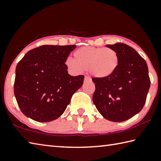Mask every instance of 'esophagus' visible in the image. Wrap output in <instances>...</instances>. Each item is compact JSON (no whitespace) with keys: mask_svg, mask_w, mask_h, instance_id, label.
<instances>
[{"mask_svg":"<svg viewBox=\"0 0 161 161\" xmlns=\"http://www.w3.org/2000/svg\"><path fill=\"white\" fill-rule=\"evenodd\" d=\"M84 80L85 81H91L92 79L91 77H89V76H85V79H84Z\"/></svg>","mask_w":161,"mask_h":161,"instance_id":"1","label":"esophagus"}]
</instances>
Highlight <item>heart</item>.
I'll return each mask as SVG.
<instances>
[{
  "label": "heart",
  "instance_id": "obj_1",
  "mask_svg": "<svg viewBox=\"0 0 161 161\" xmlns=\"http://www.w3.org/2000/svg\"><path fill=\"white\" fill-rule=\"evenodd\" d=\"M119 63V56L114 49L83 47L73 53V59L67 58L65 64L73 73L89 70L94 77L103 79L114 74Z\"/></svg>",
  "mask_w": 161,
  "mask_h": 161
}]
</instances>
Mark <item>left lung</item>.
Returning a JSON list of instances; mask_svg holds the SVG:
<instances>
[{"label":"left lung","mask_w":161,"mask_h":161,"mask_svg":"<svg viewBox=\"0 0 161 161\" xmlns=\"http://www.w3.org/2000/svg\"><path fill=\"white\" fill-rule=\"evenodd\" d=\"M119 58L117 69L106 78H93L92 101L104 118L124 122L139 113L145 105L151 81L146 61L136 50L123 43L108 44Z\"/></svg>","instance_id":"obj_1"}]
</instances>
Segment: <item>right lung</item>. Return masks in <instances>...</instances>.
Masks as SVG:
<instances>
[{
    "label": "right lung",
    "mask_w": 161,
    "mask_h": 161,
    "mask_svg": "<svg viewBox=\"0 0 161 161\" xmlns=\"http://www.w3.org/2000/svg\"><path fill=\"white\" fill-rule=\"evenodd\" d=\"M75 45H43L28 52L15 69L14 94L25 116L47 122L66 110L84 75L71 76L65 62Z\"/></svg>",
    "instance_id": "add662e5"
}]
</instances>
